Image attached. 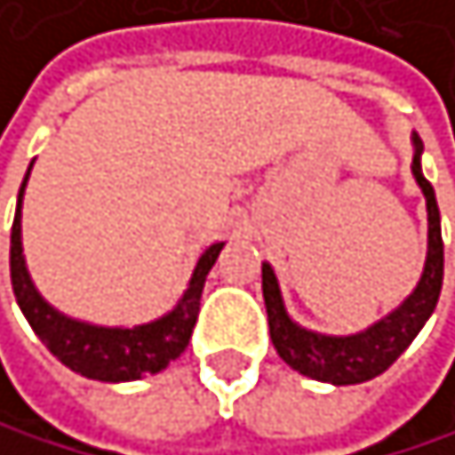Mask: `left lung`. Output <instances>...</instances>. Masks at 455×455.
<instances>
[{"mask_svg": "<svg viewBox=\"0 0 455 455\" xmlns=\"http://www.w3.org/2000/svg\"><path fill=\"white\" fill-rule=\"evenodd\" d=\"M413 141V164L411 172L416 187L425 195L427 209V254L419 283L402 303L387 311L382 320L371 323L356 334H320L311 328L291 320L280 283L272 263H263V299L268 314V334L285 365H291L297 373L311 377L328 385H360L382 371L391 368L399 354L405 351L413 337L422 331V325L430 320L444 277V246H442V218L436 192L422 172V141L419 135H411Z\"/></svg>", "mask_w": 455, "mask_h": 455, "instance_id": "1", "label": "left lung"}]
</instances>
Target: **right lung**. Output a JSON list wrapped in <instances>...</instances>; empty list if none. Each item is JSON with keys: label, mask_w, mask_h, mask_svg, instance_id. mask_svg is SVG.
<instances>
[{"label": "right lung", "mask_w": 455, "mask_h": 455, "mask_svg": "<svg viewBox=\"0 0 455 455\" xmlns=\"http://www.w3.org/2000/svg\"><path fill=\"white\" fill-rule=\"evenodd\" d=\"M33 164L28 166V175L21 180L16 218L11 229V283L21 314L28 317L30 328L36 331L47 351L56 356L61 365L82 373L87 379L99 382H132L147 373H158L172 360L187 351L192 328L201 311V294L206 275L215 266L223 243H212L197 258L192 277L183 289L180 299L172 311L164 317L149 320L141 325H95L87 320H76L70 314L59 311L53 303H47L42 291L28 272L25 249H21V201H25V187L30 178Z\"/></svg>", "instance_id": "1"}]
</instances>
